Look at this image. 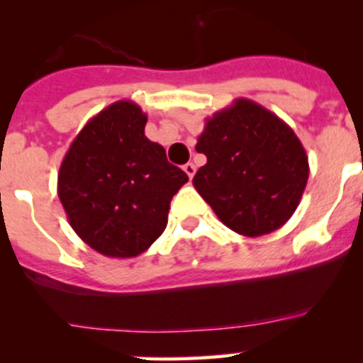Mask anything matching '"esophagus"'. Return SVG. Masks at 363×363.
I'll list each match as a JSON object with an SVG mask.
<instances>
[{"label":"esophagus","instance_id":"1","mask_svg":"<svg viewBox=\"0 0 363 363\" xmlns=\"http://www.w3.org/2000/svg\"><path fill=\"white\" fill-rule=\"evenodd\" d=\"M184 172L188 174L189 179H193V175H195V172H196V167L193 163H186L184 164Z\"/></svg>","mask_w":363,"mask_h":363}]
</instances>
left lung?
I'll return each instance as SVG.
<instances>
[{
    "mask_svg": "<svg viewBox=\"0 0 363 363\" xmlns=\"http://www.w3.org/2000/svg\"><path fill=\"white\" fill-rule=\"evenodd\" d=\"M196 151L207 156L193 186L219 221L244 237L279 230L294 216L309 179L295 131L247 98L205 119Z\"/></svg>",
    "mask_w": 363,
    "mask_h": 363,
    "instance_id": "left-lung-1",
    "label": "left lung"
}]
</instances>
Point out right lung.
<instances>
[{
    "mask_svg": "<svg viewBox=\"0 0 363 363\" xmlns=\"http://www.w3.org/2000/svg\"><path fill=\"white\" fill-rule=\"evenodd\" d=\"M147 116L119 100L91 117L65 155L57 196L68 223L89 247L135 258L164 232L170 200L188 175L145 137Z\"/></svg>",
    "mask_w": 363,
    "mask_h": 363,
    "instance_id": "obj_1",
    "label": "right lung"
}]
</instances>
